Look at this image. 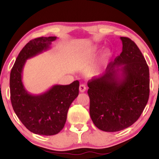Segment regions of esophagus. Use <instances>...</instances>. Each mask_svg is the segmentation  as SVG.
<instances>
[{
    "mask_svg": "<svg viewBox=\"0 0 159 159\" xmlns=\"http://www.w3.org/2000/svg\"><path fill=\"white\" fill-rule=\"evenodd\" d=\"M86 89H87V86H86V84H81L80 85V91L81 93H84V91L86 90Z\"/></svg>",
    "mask_w": 159,
    "mask_h": 159,
    "instance_id": "esophagus-1",
    "label": "esophagus"
}]
</instances>
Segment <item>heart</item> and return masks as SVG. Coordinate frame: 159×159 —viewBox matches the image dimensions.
Wrapping results in <instances>:
<instances>
[{"label": "heart", "instance_id": "1", "mask_svg": "<svg viewBox=\"0 0 159 159\" xmlns=\"http://www.w3.org/2000/svg\"><path fill=\"white\" fill-rule=\"evenodd\" d=\"M96 49H97V48H93V51H96ZM111 55V53H110V52L109 51H106L105 53H104V55H103V58H108V56H109Z\"/></svg>", "mask_w": 159, "mask_h": 159}]
</instances>
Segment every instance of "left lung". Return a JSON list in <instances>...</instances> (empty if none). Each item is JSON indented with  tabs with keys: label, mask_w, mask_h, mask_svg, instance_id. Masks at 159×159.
<instances>
[{
	"label": "left lung",
	"mask_w": 159,
	"mask_h": 159,
	"mask_svg": "<svg viewBox=\"0 0 159 159\" xmlns=\"http://www.w3.org/2000/svg\"><path fill=\"white\" fill-rule=\"evenodd\" d=\"M122 52L111 61L101 77L88 82L90 115L105 132L129 127L139 119L149 98V68L131 39L121 37Z\"/></svg>",
	"instance_id": "obj_1"
}]
</instances>
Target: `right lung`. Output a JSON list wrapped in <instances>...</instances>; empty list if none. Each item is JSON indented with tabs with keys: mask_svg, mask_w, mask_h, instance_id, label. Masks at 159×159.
Instances as JSON below:
<instances>
[{
	"mask_svg": "<svg viewBox=\"0 0 159 159\" xmlns=\"http://www.w3.org/2000/svg\"><path fill=\"white\" fill-rule=\"evenodd\" d=\"M56 37H41L27 43L17 56L10 75L11 101L15 114L27 129L40 135H54L64 127L67 112L79 95L78 80L67 85L56 84L34 95L26 90L22 71L26 61L47 51Z\"/></svg>",
	"mask_w": 159,
	"mask_h": 159,
	"instance_id": "obj_1",
	"label": "right lung"
}]
</instances>
